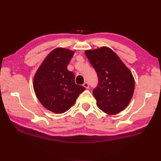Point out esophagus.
Masks as SVG:
<instances>
[{
    "label": "esophagus",
    "instance_id": "obj_1",
    "mask_svg": "<svg viewBox=\"0 0 161 161\" xmlns=\"http://www.w3.org/2000/svg\"><path fill=\"white\" fill-rule=\"evenodd\" d=\"M83 86L85 87V89H89V84H88V82H85V83L83 84Z\"/></svg>",
    "mask_w": 161,
    "mask_h": 161
}]
</instances>
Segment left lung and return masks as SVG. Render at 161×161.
Returning <instances> with one entry per match:
<instances>
[{
	"mask_svg": "<svg viewBox=\"0 0 161 161\" xmlns=\"http://www.w3.org/2000/svg\"><path fill=\"white\" fill-rule=\"evenodd\" d=\"M85 53L98 76V86L92 91L97 107L107 114H119L127 108L134 91L135 82L130 70L108 47Z\"/></svg>",
	"mask_w": 161,
	"mask_h": 161,
	"instance_id": "1",
	"label": "left lung"
}]
</instances>
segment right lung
<instances>
[{"mask_svg": "<svg viewBox=\"0 0 161 161\" xmlns=\"http://www.w3.org/2000/svg\"><path fill=\"white\" fill-rule=\"evenodd\" d=\"M75 52L64 47L53 50L38 68L33 78L36 95L46 109L63 114L75 104L84 86L75 82V74L67 66Z\"/></svg>", "mask_w": 161, "mask_h": 161, "instance_id": "add662e5", "label": "right lung"}]
</instances>
